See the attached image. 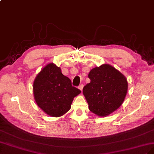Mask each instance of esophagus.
<instances>
[{
    "mask_svg": "<svg viewBox=\"0 0 154 154\" xmlns=\"http://www.w3.org/2000/svg\"><path fill=\"white\" fill-rule=\"evenodd\" d=\"M83 86H84V85H81L79 86V89L81 91L82 90V88H83Z\"/></svg>",
    "mask_w": 154,
    "mask_h": 154,
    "instance_id": "1",
    "label": "esophagus"
}]
</instances>
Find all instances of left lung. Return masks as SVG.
Masks as SVG:
<instances>
[{
    "mask_svg": "<svg viewBox=\"0 0 154 154\" xmlns=\"http://www.w3.org/2000/svg\"><path fill=\"white\" fill-rule=\"evenodd\" d=\"M90 82L82 93L89 109L99 117H106L119 108L128 91L126 77L112 66L104 64L90 70Z\"/></svg>",
    "mask_w": 154,
    "mask_h": 154,
    "instance_id": "left-lung-1",
    "label": "left lung"
}]
</instances>
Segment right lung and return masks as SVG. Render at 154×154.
Segmentation results:
<instances>
[{"label": "right lung", "mask_w": 154, "mask_h": 154, "mask_svg": "<svg viewBox=\"0 0 154 154\" xmlns=\"http://www.w3.org/2000/svg\"><path fill=\"white\" fill-rule=\"evenodd\" d=\"M33 91L38 106L54 117H60L68 112L75 97L81 92L72 86L71 80L64 76L60 68L54 63L48 64L37 75Z\"/></svg>", "instance_id": "1"}]
</instances>
